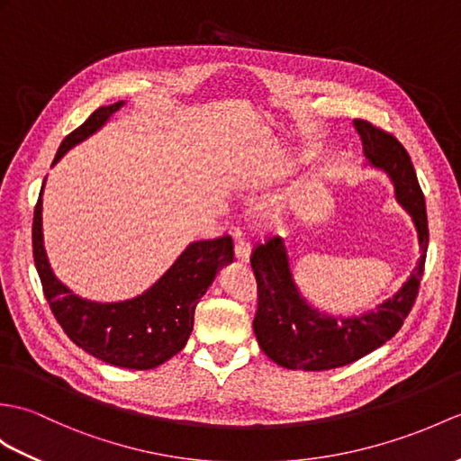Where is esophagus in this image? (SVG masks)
Here are the masks:
<instances>
[{
	"mask_svg": "<svg viewBox=\"0 0 461 461\" xmlns=\"http://www.w3.org/2000/svg\"><path fill=\"white\" fill-rule=\"evenodd\" d=\"M251 255V245L248 240L243 238H235V259L240 263H248Z\"/></svg>",
	"mask_w": 461,
	"mask_h": 461,
	"instance_id": "obj_1",
	"label": "esophagus"
}]
</instances>
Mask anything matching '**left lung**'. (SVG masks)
I'll use <instances>...</instances> for the list:
<instances>
[{
    "mask_svg": "<svg viewBox=\"0 0 461 461\" xmlns=\"http://www.w3.org/2000/svg\"><path fill=\"white\" fill-rule=\"evenodd\" d=\"M353 125L361 135L366 158L391 176L394 196L412 216L422 255L401 291L377 310L363 316L334 318L310 308L298 294L281 238L275 235L257 243L251 253L257 281L253 331L267 357L286 369L328 371L361 359L397 334L419 296L428 249V218L411 157L393 133L366 120H356Z\"/></svg>",
    "mask_w": 461,
    "mask_h": 461,
    "instance_id": "8db88e82",
    "label": "left lung"
}]
</instances>
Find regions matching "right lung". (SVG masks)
Segmentation results:
<instances>
[{
	"label": "right lung",
	"instance_id": "right-lung-1",
	"mask_svg": "<svg viewBox=\"0 0 461 461\" xmlns=\"http://www.w3.org/2000/svg\"><path fill=\"white\" fill-rule=\"evenodd\" d=\"M123 102L95 110L78 130L64 137L52 165L95 133ZM42 188L33 213V257L47 303L74 344L110 366L155 369L186 346L194 310L221 265L233 261L230 235L194 241L147 293L125 303H90L74 294L55 275L42 245Z\"/></svg>",
	"mask_w": 461,
	"mask_h": 461
}]
</instances>
